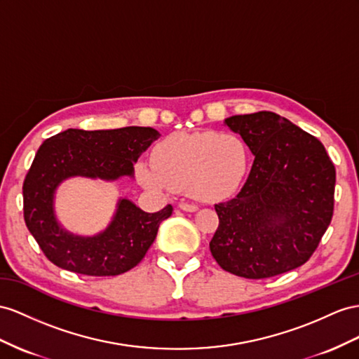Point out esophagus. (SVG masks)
<instances>
[{"mask_svg": "<svg viewBox=\"0 0 359 359\" xmlns=\"http://www.w3.org/2000/svg\"><path fill=\"white\" fill-rule=\"evenodd\" d=\"M179 208H180L182 210H187V212H196V210L198 209V206H197V205H194V203H188V201H183V203H180V205H179Z\"/></svg>", "mask_w": 359, "mask_h": 359, "instance_id": "obj_1", "label": "esophagus"}]
</instances>
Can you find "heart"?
Wrapping results in <instances>:
<instances>
[{"mask_svg": "<svg viewBox=\"0 0 359 359\" xmlns=\"http://www.w3.org/2000/svg\"><path fill=\"white\" fill-rule=\"evenodd\" d=\"M249 154L235 135L172 133L153 150V165L140 163L137 176L153 189H188L201 200H219L240 188Z\"/></svg>", "mask_w": 359, "mask_h": 359, "instance_id": "b5f03b06", "label": "heart"}]
</instances>
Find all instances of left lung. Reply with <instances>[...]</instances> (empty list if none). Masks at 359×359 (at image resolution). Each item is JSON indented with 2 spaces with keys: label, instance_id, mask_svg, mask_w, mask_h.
<instances>
[{
  "label": "left lung",
  "instance_id": "obj_1",
  "mask_svg": "<svg viewBox=\"0 0 359 359\" xmlns=\"http://www.w3.org/2000/svg\"><path fill=\"white\" fill-rule=\"evenodd\" d=\"M224 124L255 156L238 196L215 205L209 243L223 270L265 279L305 264L334 214L335 167L316 136L274 112L235 115Z\"/></svg>",
  "mask_w": 359,
  "mask_h": 359
}]
</instances>
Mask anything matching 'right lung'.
Returning <instances> with one entry per match:
<instances>
[{"label": "right lung", "instance_id": "right-lung-1", "mask_svg": "<svg viewBox=\"0 0 359 359\" xmlns=\"http://www.w3.org/2000/svg\"><path fill=\"white\" fill-rule=\"evenodd\" d=\"M161 135L151 127L65 132L45 140L27 172L24 219L43 255L57 267L86 276H118L136 267L150 249L159 224L172 206L149 214L119 198L112 222L98 235L79 236L65 231L54 215V194L74 176L116 180L133 177V163Z\"/></svg>", "mask_w": 359, "mask_h": 359}]
</instances>
